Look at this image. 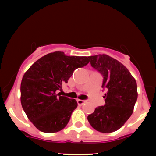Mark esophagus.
<instances>
[{
	"label": "esophagus",
	"mask_w": 156,
	"mask_h": 156,
	"mask_svg": "<svg viewBox=\"0 0 156 156\" xmlns=\"http://www.w3.org/2000/svg\"><path fill=\"white\" fill-rule=\"evenodd\" d=\"M86 101H83V100H77V103H78V104L79 105H83L84 103H86Z\"/></svg>",
	"instance_id": "1"
}]
</instances>
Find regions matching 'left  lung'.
Masks as SVG:
<instances>
[{"label":"left lung","instance_id":"obj_1","mask_svg":"<svg viewBox=\"0 0 156 156\" xmlns=\"http://www.w3.org/2000/svg\"><path fill=\"white\" fill-rule=\"evenodd\" d=\"M90 64L103 77L106 90L105 105L87 117L91 126L101 133H112L121 128L133 114L137 101L135 78L119 61L105 54L89 56Z\"/></svg>","mask_w":156,"mask_h":156}]
</instances>
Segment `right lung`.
Masks as SVG:
<instances>
[{
  "label": "right lung",
  "instance_id": "1",
  "mask_svg": "<svg viewBox=\"0 0 156 156\" xmlns=\"http://www.w3.org/2000/svg\"><path fill=\"white\" fill-rule=\"evenodd\" d=\"M89 62V57L55 51L42 56L26 71L20 85L21 104L37 129L55 133L65 128L78 103L56 91L67 83L75 69Z\"/></svg>",
  "mask_w": 156,
  "mask_h": 156
}]
</instances>
